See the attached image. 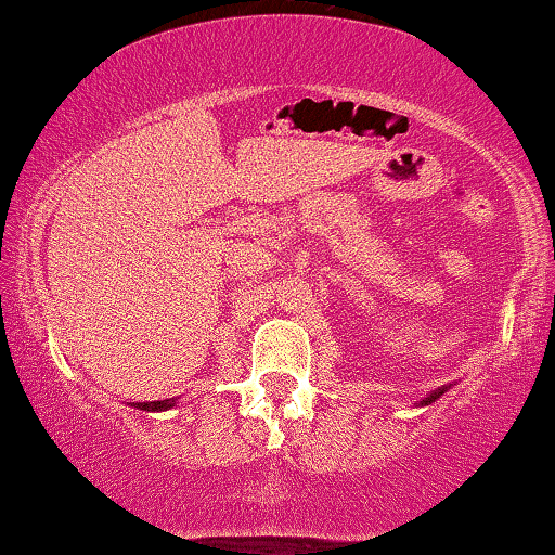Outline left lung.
Wrapping results in <instances>:
<instances>
[{
	"label": "left lung",
	"mask_w": 555,
	"mask_h": 555,
	"mask_svg": "<svg viewBox=\"0 0 555 555\" xmlns=\"http://www.w3.org/2000/svg\"><path fill=\"white\" fill-rule=\"evenodd\" d=\"M446 389H448V387H440V389H436L434 393H428L426 401H421V403H430V401H436V399L440 397V393H446Z\"/></svg>",
	"instance_id": "8db88e82"
}]
</instances>
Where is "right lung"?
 Masks as SVG:
<instances>
[{"mask_svg": "<svg viewBox=\"0 0 555 555\" xmlns=\"http://www.w3.org/2000/svg\"><path fill=\"white\" fill-rule=\"evenodd\" d=\"M176 403V399H164V401H139L134 403V409H142V411H166L171 409Z\"/></svg>", "mask_w": 555, "mask_h": 555, "instance_id": "right-lung-1", "label": "right lung"}]
</instances>
